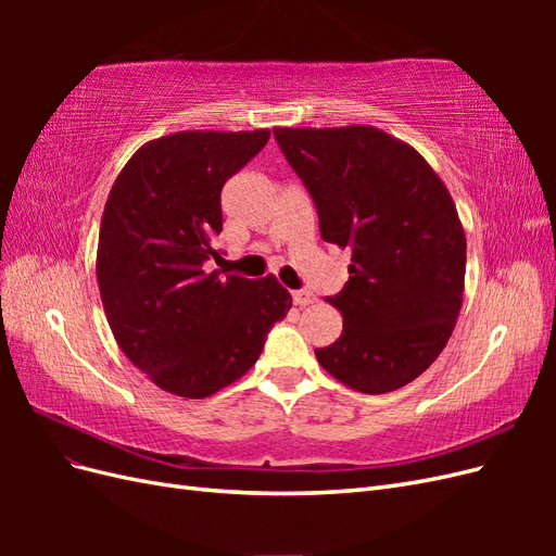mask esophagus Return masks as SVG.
Returning a JSON list of instances; mask_svg holds the SVG:
<instances>
[{"mask_svg": "<svg viewBox=\"0 0 556 556\" xmlns=\"http://www.w3.org/2000/svg\"><path fill=\"white\" fill-rule=\"evenodd\" d=\"M292 301H294L296 306L304 308V306L313 304V301H315V294H313V292H308V290H294V292H292Z\"/></svg>", "mask_w": 556, "mask_h": 556, "instance_id": "1", "label": "esophagus"}]
</instances>
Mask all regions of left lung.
<instances>
[{
    "mask_svg": "<svg viewBox=\"0 0 556 556\" xmlns=\"http://www.w3.org/2000/svg\"><path fill=\"white\" fill-rule=\"evenodd\" d=\"M308 188L327 243L350 248L343 315L319 366L364 394L413 382L441 355L462 311L466 237L457 206L413 146L371 125L274 127Z\"/></svg>",
    "mask_w": 556,
    "mask_h": 556,
    "instance_id": "8db88e82",
    "label": "left lung"
}]
</instances>
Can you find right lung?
<instances>
[{"instance_id":"obj_1","label":"right lung","mask_w":556,"mask_h":556,"mask_svg":"<svg viewBox=\"0 0 556 556\" xmlns=\"http://www.w3.org/2000/svg\"><path fill=\"white\" fill-rule=\"evenodd\" d=\"M271 131H176L143 143L109 192L97 282L113 339L160 390L206 399L245 376L292 308L276 276L206 271L220 192Z\"/></svg>"}]
</instances>
